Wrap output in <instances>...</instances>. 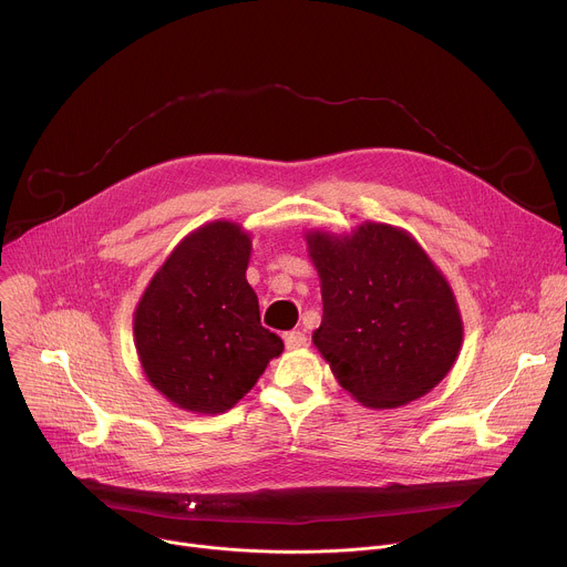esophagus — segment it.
I'll return each mask as SVG.
<instances>
[{"instance_id": "1", "label": "esophagus", "mask_w": 567, "mask_h": 567, "mask_svg": "<svg viewBox=\"0 0 567 567\" xmlns=\"http://www.w3.org/2000/svg\"><path fill=\"white\" fill-rule=\"evenodd\" d=\"M285 346H287V350H300V348L307 346V337L302 332H298V330L287 332L285 334Z\"/></svg>"}]
</instances>
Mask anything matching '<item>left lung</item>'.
<instances>
[{"label": "left lung", "mask_w": 567, "mask_h": 567, "mask_svg": "<svg viewBox=\"0 0 567 567\" xmlns=\"http://www.w3.org/2000/svg\"><path fill=\"white\" fill-rule=\"evenodd\" d=\"M320 278V357L359 403L399 409L453 368L464 337L455 293L403 228L363 221L352 233L307 230Z\"/></svg>", "instance_id": "8db88e82"}]
</instances>
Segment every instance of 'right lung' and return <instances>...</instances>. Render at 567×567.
Here are the masks:
<instances>
[{
  "label": "right lung",
  "instance_id": "right-lung-1",
  "mask_svg": "<svg viewBox=\"0 0 567 567\" xmlns=\"http://www.w3.org/2000/svg\"><path fill=\"white\" fill-rule=\"evenodd\" d=\"M249 258L251 235L241 224L208 221L173 249L134 309L143 374L182 411L226 413L285 350L260 326Z\"/></svg>",
  "mask_w": 567,
  "mask_h": 567
}]
</instances>
